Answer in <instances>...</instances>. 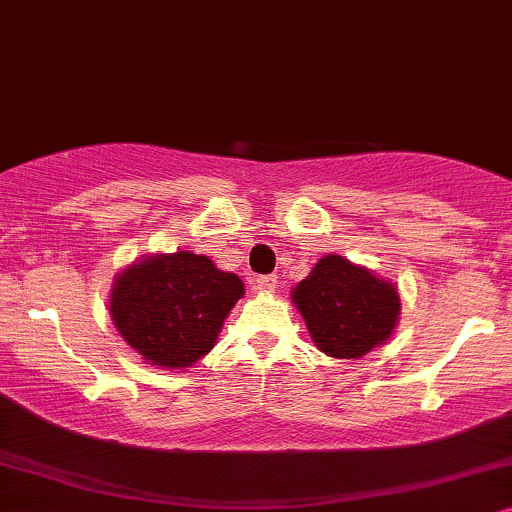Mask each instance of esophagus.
<instances>
[{
	"mask_svg": "<svg viewBox=\"0 0 512 512\" xmlns=\"http://www.w3.org/2000/svg\"><path fill=\"white\" fill-rule=\"evenodd\" d=\"M252 288L260 292H271L276 288V276H257L255 283H252Z\"/></svg>",
	"mask_w": 512,
	"mask_h": 512,
	"instance_id": "obj_1",
	"label": "esophagus"
}]
</instances>
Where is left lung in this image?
I'll return each instance as SVG.
<instances>
[{
    "label": "left lung",
    "instance_id": "1",
    "mask_svg": "<svg viewBox=\"0 0 512 512\" xmlns=\"http://www.w3.org/2000/svg\"><path fill=\"white\" fill-rule=\"evenodd\" d=\"M311 339L332 358H360L391 337L398 290L339 255H325L292 290Z\"/></svg>",
    "mask_w": 512,
    "mask_h": 512
}]
</instances>
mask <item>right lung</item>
<instances>
[{
  "mask_svg": "<svg viewBox=\"0 0 512 512\" xmlns=\"http://www.w3.org/2000/svg\"><path fill=\"white\" fill-rule=\"evenodd\" d=\"M243 295L236 274L180 250L133 264L109 299L112 320L147 363L189 367L215 346L224 318Z\"/></svg>",
  "mask_w": 512,
  "mask_h": 512,
  "instance_id": "add662e5",
  "label": "right lung"
}]
</instances>
